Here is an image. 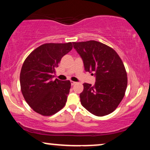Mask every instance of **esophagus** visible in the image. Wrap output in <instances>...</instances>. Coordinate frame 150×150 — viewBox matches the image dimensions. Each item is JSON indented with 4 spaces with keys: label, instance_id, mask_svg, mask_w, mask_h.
<instances>
[{
    "label": "esophagus",
    "instance_id": "esophagus-1",
    "mask_svg": "<svg viewBox=\"0 0 150 150\" xmlns=\"http://www.w3.org/2000/svg\"><path fill=\"white\" fill-rule=\"evenodd\" d=\"M70 83H71V85H74L75 84H76V82H74V81H70Z\"/></svg>",
    "mask_w": 150,
    "mask_h": 150
}]
</instances>
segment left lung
I'll use <instances>...</instances> for the list:
<instances>
[{"label": "left lung", "instance_id": "1", "mask_svg": "<svg viewBox=\"0 0 150 150\" xmlns=\"http://www.w3.org/2000/svg\"><path fill=\"white\" fill-rule=\"evenodd\" d=\"M86 72L96 77L94 86L84 83L81 104L97 116L112 113L125 95L128 78L123 61L112 48L97 41L73 42Z\"/></svg>", "mask_w": 150, "mask_h": 150}]
</instances>
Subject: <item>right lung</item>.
<instances>
[{
    "label": "right lung",
    "mask_w": 150,
    "mask_h": 150,
    "mask_svg": "<svg viewBox=\"0 0 150 150\" xmlns=\"http://www.w3.org/2000/svg\"><path fill=\"white\" fill-rule=\"evenodd\" d=\"M73 49L71 42L44 44L26 58L20 72L21 91L34 111L51 116L65 105L71 83L55 79V69L61 58Z\"/></svg>",
    "instance_id": "1"
}]
</instances>
